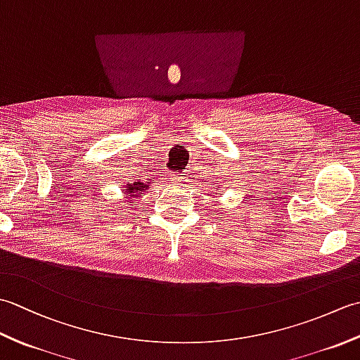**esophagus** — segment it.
<instances>
[{
  "label": "esophagus",
  "instance_id": "1",
  "mask_svg": "<svg viewBox=\"0 0 360 360\" xmlns=\"http://www.w3.org/2000/svg\"><path fill=\"white\" fill-rule=\"evenodd\" d=\"M173 181H174V182H179V184H184V182H186V176H182V173L176 172V173L173 174Z\"/></svg>",
  "mask_w": 360,
  "mask_h": 360
}]
</instances>
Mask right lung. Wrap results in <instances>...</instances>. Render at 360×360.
<instances>
[{"label": "right lung", "mask_w": 360, "mask_h": 360, "mask_svg": "<svg viewBox=\"0 0 360 360\" xmlns=\"http://www.w3.org/2000/svg\"><path fill=\"white\" fill-rule=\"evenodd\" d=\"M147 187H148V184L145 181H142V179H133L131 182H128V184H127L124 193L129 200V198H133V196H139Z\"/></svg>", "instance_id": "right-lung-1"}]
</instances>
